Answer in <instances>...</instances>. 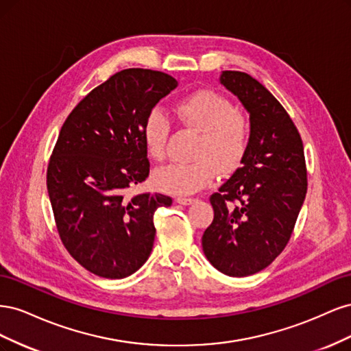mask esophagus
Masks as SVG:
<instances>
[{
    "mask_svg": "<svg viewBox=\"0 0 351 351\" xmlns=\"http://www.w3.org/2000/svg\"><path fill=\"white\" fill-rule=\"evenodd\" d=\"M176 202H177V204H180V205H192V204H195L196 199H192V197H182V196H180V197L176 199Z\"/></svg>",
    "mask_w": 351,
    "mask_h": 351,
    "instance_id": "34e87169",
    "label": "esophagus"
}]
</instances>
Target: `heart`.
<instances>
[{"label":"heart","mask_w":351,"mask_h":351,"mask_svg":"<svg viewBox=\"0 0 351 351\" xmlns=\"http://www.w3.org/2000/svg\"><path fill=\"white\" fill-rule=\"evenodd\" d=\"M174 111L184 125L200 133L195 161L159 169L155 183L168 193L192 195L214 182L218 171L227 174L241 164L250 142V123L228 98L210 89L190 93L176 105ZM168 134V117L152 110L143 123L142 139L154 161L165 158Z\"/></svg>","instance_id":"b5f03b06"}]
</instances>
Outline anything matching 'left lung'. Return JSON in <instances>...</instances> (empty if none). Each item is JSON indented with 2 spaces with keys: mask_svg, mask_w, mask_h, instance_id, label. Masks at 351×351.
<instances>
[{
  "mask_svg": "<svg viewBox=\"0 0 351 351\" xmlns=\"http://www.w3.org/2000/svg\"><path fill=\"white\" fill-rule=\"evenodd\" d=\"M219 83L247 111L250 142L240 168L209 199L214 221L202 247L219 272L247 277L290 240L307 190L304 151L290 115L262 83L241 71H222Z\"/></svg>",
  "mask_w": 351,
  "mask_h": 351,
  "instance_id": "8db88e82",
  "label": "left lung"
}]
</instances>
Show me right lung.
Listing matches in <instances>:
<instances>
[{"mask_svg": "<svg viewBox=\"0 0 351 351\" xmlns=\"http://www.w3.org/2000/svg\"><path fill=\"white\" fill-rule=\"evenodd\" d=\"M177 84L162 71L121 70L61 127L47 173L51 206L62 244L98 277L120 280L139 269L152 252L155 210L173 204L161 193L130 197L127 189L149 176L142 127Z\"/></svg>", "mask_w": 351, "mask_h": 351, "instance_id": "right-lung-1", "label": "right lung"}]
</instances>
